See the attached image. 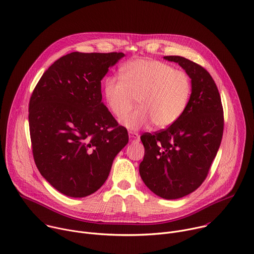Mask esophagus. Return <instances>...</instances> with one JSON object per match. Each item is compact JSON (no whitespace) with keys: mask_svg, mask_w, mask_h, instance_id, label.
<instances>
[{"mask_svg":"<svg viewBox=\"0 0 254 254\" xmlns=\"http://www.w3.org/2000/svg\"><path fill=\"white\" fill-rule=\"evenodd\" d=\"M129 133V138H130V140L132 141V142H134V141H138L139 140V135H138V133L137 132H135V131H129L128 132Z\"/></svg>","mask_w":254,"mask_h":254,"instance_id":"obj_1","label":"esophagus"}]
</instances>
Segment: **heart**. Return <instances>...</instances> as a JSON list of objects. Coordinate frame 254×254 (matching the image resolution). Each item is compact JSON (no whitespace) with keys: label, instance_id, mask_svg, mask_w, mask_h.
Wrapping results in <instances>:
<instances>
[{"label":"heart","instance_id":"heart-1","mask_svg":"<svg viewBox=\"0 0 254 254\" xmlns=\"http://www.w3.org/2000/svg\"><path fill=\"white\" fill-rule=\"evenodd\" d=\"M192 94V80L183 69L151 58H137L121 68V77L104 80L103 95L111 113L119 120L137 99L140 107L123 121L129 129L151 123L158 128L175 124L185 113Z\"/></svg>","mask_w":254,"mask_h":254}]
</instances>
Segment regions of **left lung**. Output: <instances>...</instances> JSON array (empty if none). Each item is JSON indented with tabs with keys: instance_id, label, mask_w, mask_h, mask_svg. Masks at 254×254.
Instances as JSON below:
<instances>
[{
	"instance_id": "8db88e82",
	"label": "left lung",
	"mask_w": 254,
	"mask_h": 254,
	"mask_svg": "<svg viewBox=\"0 0 254 254\" xmlns=\"http://www.w3.org/2000/svg\"><path fill=\"white\" fill-rule=\"evenodd\" d=\"M164 58L185 69L192 94L175 124L140 136L144 157L139 175L152 192L171 200L189 195L205 181L220 147L224 116L218 88L204 67L181 56Z\"/></svg>"
}]
</instances>
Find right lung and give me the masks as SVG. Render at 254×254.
Here are the masks:
<instances>
[{
  "label": "right lung",
  "mask_w": 254,
  "mask_h": 254,
  "mask_svg": "<svg viewBox=\"0 0 254 254\" xmlns=\"http://www.w3.org/2000/svg\"><path fill=\"white\" fill-rule=\"evenodd\" d=\"M125 54L72 52L56 60L29 101L32 153L41 175L60 193L96 192L128 141L101 102V79Z\"/></svg>",
  "instance_id": "obj_1"
}]
</instances>
